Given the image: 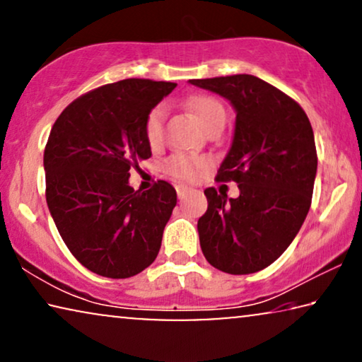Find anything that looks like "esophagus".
I'll return each instance as SVG.
<instances>
[{
    "instance_id": "obj_1",
    "label": "esophagus",
    "mask_w": 362,
    "mask_h": 362,
    "mask_svg": "<svg viewBox=\"0 0 362 362\" xmlns=\"http://www.w3.org/2000/svg\"><path fill=\"white\" fill-rule=\"evenodd\" d=\"M176 192H177V197H182L187 192V186L176 185Z\"/></svg>"
}]
</instances>
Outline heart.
Listing matches in <instances>:
<instances>
[{
	"mask_svg": "<svg viewBox=\"0 0 362 362\" xmlns=\"http://www.w3.org/2000/svg\"><path fill=\"white\" fill-rule=\"evenodd\" d=\"M187 107L191 108L197 120L206 130L217 123L226 122V108L217 98L211 95H196L187 100ZM165 120H166V108L163 105H156L148 113L145 123V135L150 145H160L165 133ZM206 166V160L199 156L182 155L175 153L165 161V171L168 175L177 177V180H194L199 175V171Z\"/></svg>",
	"mask_w": 362,
	"mask_h": 362,
	"instance_id": "obj_1",
	"label": "heart"
}]
</instances>
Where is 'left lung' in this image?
Masks as SVG:
<instances>
[{"label": "left lung", "mask_w": 362, "mask_h": 362, "mask_svg": "<svg viewBox=\"0 0 362 362\" xmlns=\"http://www.w3.org/2000/svg\"><path fill=\"white\" fill-rule=\"evenodd\" d=\"M234 105V140L217 181H235L227 199L207 187L206 214L197 221L206 260L230 275L264 270L298 234L311 206L316 166L313 128L298 102L249 74L192 78Z\"/></svg>", "instance_id": "8db88e82"}]
</instances>
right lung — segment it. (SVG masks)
Listing matches in <instances>:
<instances>
[{
  "mask_svg": "<svg viewBox=\"0 0 362 362\" xmlns=\"http://www.w3.org/2000/svg\"><path fill=\"white\" fill-rule=\"evenodd\" d=\"M175 82L125 78L77 97L64 108L44 150L46 201L64 244L107 279H128L155 262L176 206L170 182L128 185L151 156L145 123Z\"/></svg>",
  "mask_w": 362,
  "mask_h": 362,
  "instance_id": "right-lung-1",
  "label": "right lung"
}]
</instances>
